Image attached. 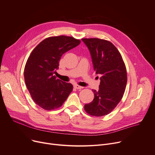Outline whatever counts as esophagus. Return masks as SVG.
I'll list each match as a JSON object with an SVG mask.
<instances>
[{
	"label": "esophagus",
	"mask_w": 155,
	"mask_h": 155,
	"mask_svg": "<svg viewBox=\"0 0 155 155\" xmlns=\"http://www.w3.org/2000/svg\"><path fill=\"white\" fill-rule=\"evenodd\" d=\"M74 87L76 89H82V88H83V87L80 86H79V85H78V84H74Z\"/></svg>",
	"instance_id": "obj_1"
}]
</instances>
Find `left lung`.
<instances>
[{"instance_id": "8db88e82", "label": "left lung", "mask_w": 155, "mask_h": 155, "mask_svg": "<svg viewBox=\"0 0 155 155\" xmlns=\"http://www.w3.org/2000/svg\"><path fill=\"white\" fill-rule=\"evenodd\" d=\"M88 48L93 69L100 78L99 90H93V101L84 105L90 115L103 116L111 112L121 100L127 83V73L121 54L110 41L82 39Z\"/></svg>"}]
</instances>
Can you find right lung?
<instances>
[{"label":"right lung","mask_w":155,"mask_h":155,"mask_svg":"<svg viewBox=\"0 0 155 155\" xmlns=\"http://www.w3.org/2000/svg\"><path fill=\"white\" fill-rule=\"evenodd\" d=\"M79 40L69 36L50 37L41 42L32 51L24 68L27 89L36 104L45 110L61 107L73 86L54 75L63 54L76 48Z\"/></svg>","instance_id":"add662e5"}]
</instances>
